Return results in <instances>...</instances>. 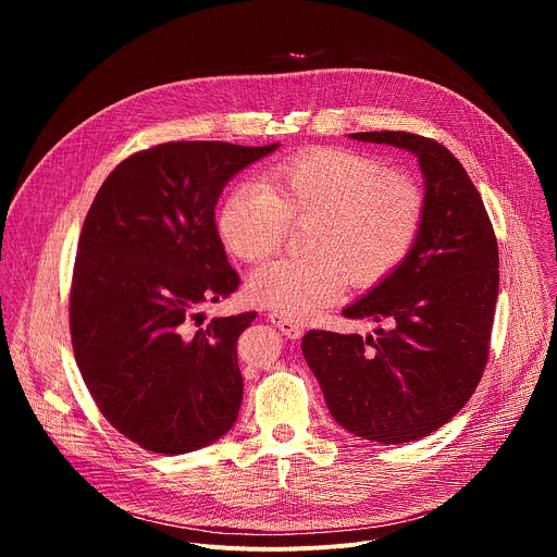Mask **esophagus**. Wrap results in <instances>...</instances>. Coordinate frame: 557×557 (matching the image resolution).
Here are the masks:
<instances>
[{"label":"esophagus","mask_w":557,"mask_h":557,"mask_svg":"<svg viewBox=\"0 0 557 557\" xmlns=\"http://www.w3.org/2000/svg\"><path fill=\"white\" fill-rule=\"evenodd\" d=\"M269 320L282 331V335H286L288 339H299L304 335V326L295 320H288V317L280 314V312H271Z\"/></svg>","instance_id":"obj_1"}]
</instances>
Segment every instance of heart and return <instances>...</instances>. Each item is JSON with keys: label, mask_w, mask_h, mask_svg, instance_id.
Returning <instances> with one entry per match:
<instances>
[{"label": "heart", "mask_w": 557, "mask_h": 557, "mask_svg": "<svg viewBox=\"0 0 557 557\" xmlns=\"http://www.w3.org/2000/svg\"><path fill=\"white\" fill-rule=\"evenodd\" d=\"M295 220H308V256L264 262L247 282L251 301L288 320L333 304L346 277L357 288L385 280L417 243L423 196L408 176L383 172L372 156L317 147L271 165L264 185H231L215 231L231 256L256 262L280 247Z\"/></svg>", "instance_id": "b5f03b06"}]
</instances>
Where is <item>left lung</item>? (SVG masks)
<instances>
[{
	"mask_svg": "<svg viewBox=\"0 0 557 557\" xmlns=\"http://www.w3.org/2000/svg\"><path fill=\"white\" fill-rule=\"evenodd\" d=\"M348 136L417 156L423 220L408 258L342 310L383 326L366 337L308 331L301 352L344 430L401 445L451 421L483 376L498 243L479 189L447 147L410 132Z\"/></svg>",
	"mask_w": 557,
	"mask_h": 557,
	"instance_id": "obj_1",
	"label": "left lung"
}]
</instances>
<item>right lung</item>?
I'll list each match as a JSON object with an SVG mask.
<instances>
[{
  "mask_svg": "<svg viewBox=\"0 0 557 557\" xmlns=\"http://www.w3.org/2000/svg\"><path fill=\"white\" fill-rule=\"evenodd\" d=\"M280 143L181 140L106 178L78 237L70 290L74 359L103 417L156 454L224 436L243 406L235 344L256 312L213 317L240 277L215 231L228 181Z\"/></svg>",
  "mask_w": 557,
  "mask_h": 557,
  "instance_id": "right-lung-1",
  "label": "right lung"
}]
</instances>
